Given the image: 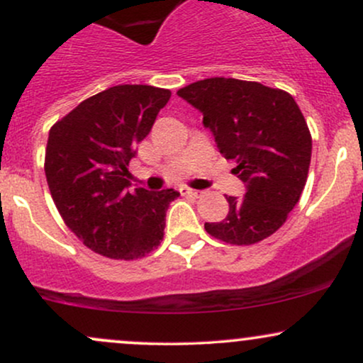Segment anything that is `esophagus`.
Instances as JSON below:
<instances>
[{
  "label": "esophagus",
  "instance_id": "esophagus-1",
  "mask_svg": "<svg viewBox=\"0 0 363 363\" xmlns=\"http://www.w3.org/2000/svg\"><path fill=\"white\" fill-rule=\"evenodd\" d=\"M179 191H181L182 196H193V198H199V196H203V191L191 189V187H181Z\"/></svg>",
  "mask_w": 363,
  "mask_h": 363
}]
</instances>
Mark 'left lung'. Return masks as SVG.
Returning <instances> with one entry per match:
<instances>
[{"label":"left lung","mask_w":363,"mask_h":363,"mask_svg":"<svg viewBox=\"0 0 363 363\" xmlns=\"http://www.w3.org/2000/svg\"><path fill=\"white\" fill-rule=\"evenodd\" d=\"M203 114L216 147L245 184L244 198L228 196V215L205 223L215 239L251 245L285 223L309 174L312 138L290 94L257 82L206 78L177 91Z\"/></svg>","instance_id":"1"}]
</instances>
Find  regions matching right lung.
<instances>
[{
    "instance_id": "obj_1",
    "label": "right lung",
    "mask_w": 363,
    "mask_h": 363,
    "mask_svg": "<svg viewBox=\"0 0 363 363\" xmlns=\"http://www.w3.org/2000/svg\"><path fill=\"white\" fill-rule=\"evenodd\" d=\"M170 90L118 85L78 104L49 131L45 179L57 211L86 247L111 259H138L164 239L174 189L131 193L129 160Z\"/></svg>"
}]
</instances>
